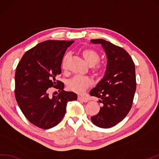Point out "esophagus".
Returning a JSON list of instances; mask_svg holds the SVG:
<instances>
[{"mask_svg": "<svg viewBox=\"0 0 159 159\" xmlns=\"http://www.w3.org/2000/svg\"><path fill=\"white\" fill-rule=\"evenodd\" d=\"M77 99H78L79 101H82L83 102H88V101H89V99H88L86 97L80 96V95H78V97H77Z\"/></svg>", "mask_w": 159, "mask_h": 159, "instance_id": "esophagus-1", "label": "esophagus"}]
</instances>
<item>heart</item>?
<instances>
[{"label": "heart", "mask_w": 159, "mask_h": 159, "mask_svg": "<svg viewBox=\"0 0 159 159\" xmlns=\"http://www.w3.org/2000/svg\"><path fill=\"white\" fill-rule=\"evenodd\" d=\"M81 53H82V55L83 56L84 58L85 59L86 62L90 66L94 65L100 61L99 54L93 49H84L81 52ZM69 56V54H66L62 58V67L64 69H66V62L68 61ZM100 66L97 65L93 69V71L97 73L100 71ZM92 83H93V82H92V80L89 77L77 75L69 80L67 86L70 90L77 93H82L91 85Z\"/></svg>", "instance_id": "b5f03b06"}]
</instances>
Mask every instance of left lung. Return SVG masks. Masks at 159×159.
Masks as SVG:
<instances>
[{"label":"left lung","instance_id":"1","mask_svg":"<svg viewBox=\"0 0 159 159\" xmlns=\"http://www.w3.org/2000/svg\"><path fill=\"white\" fill-rule=\"evenodd\" d=\"M101 44L107 55V63L103 78L90 92L103 103L97 115L91 117L94 125L110 128L124 119L132 107L136 90L135 64L122 48L101 39L90 40Z\"/></svg>","mask_w":159,"mask_h":159}]
</instances>
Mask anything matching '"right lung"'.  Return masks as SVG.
I'll list each match as a JSON object with an SVG mask.
<instances>
[{"label":"right lung","instance_id":"right-lung-1","mask_svg":"<svg viewBox=\"0 0 159 159\" xmlns=\"http://www.w3.org/2000/svg\"><path fill=\"white\" fill-rule=\"evenodd\" d=\"M74 41L48 40L28 50L17 66L15 96L19 107L30 122L41 129L54 127L61 121L67 102L77 94L63 90L64 84L56 80L61 73L62 60ZM54 87L60 93L50 95Z\"/></svg>","mask_w":159,"mask_h":159}]
</instances>
